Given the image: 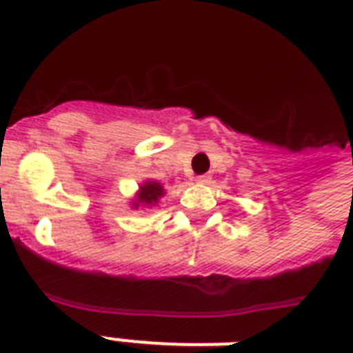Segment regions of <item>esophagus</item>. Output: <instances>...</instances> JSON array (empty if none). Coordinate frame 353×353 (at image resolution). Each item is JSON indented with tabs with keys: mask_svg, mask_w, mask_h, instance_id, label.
Instances as JSON below:
<instances>
[{
	"mask_svg": "<svg viewBox=\"0 0 353 353\" xmlns=\"http://www.w3.org/2000/svg\"><path fill=\"white\" fill-rule=\"evenodd\" d=\"M196 181H198V183H209L210 181V176H207V174H201V176L196 177Z\"/></svg>",
	"mask_w": 353,
	"mask_h": 353,
	"instance_id": "34e87169",
	"label": "esophagus"
}]
</instances>
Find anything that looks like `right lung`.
<instances>
[{
    "label": "right lung",
    "instance_id": "right-lung-1",
    "mask_svg": "<svg viewBox=\"0 0 353 353\" xmlns=\"http://www.w3.org/2000/svg\"><path fill=\"white\" fill-rule=\"evenodd\" d=\"M165 194L163 187H161L159 183H144L143 187H141V192L137 196V201L133 203V207H139V205H155L157 203V199L161 198Z\"/></svg>",
    "mask_w": 353,
    "mask_h": 353
}]
</instances>
